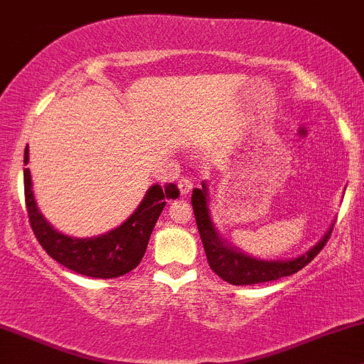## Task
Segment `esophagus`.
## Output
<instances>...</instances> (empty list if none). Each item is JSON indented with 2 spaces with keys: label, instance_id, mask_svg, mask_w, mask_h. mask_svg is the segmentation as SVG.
Masks as SVG:
<instances>
[{
  "label": "esophagus",
  "instance_id": "obj_1",
  "mask_svg": "<svg viewBox=\"0 0 364 364\" xmlns=\"http://www.w3.org/2000/svg\"><path fill=\"white\" fill-rule=\"evenodd\" d=\"M192 186H194V182H192L191 177H181V178H178V189H181L182 196L189 194Z\"/></svg>",
  "mask_w": 364,
  "mask_h": 364
}]
</instances>
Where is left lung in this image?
<instances>
[{
    "mask_svg": "<svg viewBox=\"0 0 364 364\" xmlns=\"http://www.w3.org/2000/svg\"><path fill=\"white\" fill-rule=\"evenodd\" d=\"M192 208H194L197 230H199L200 240H203L210 270L231 285H255L294 275L321 253L326 241L329 240L331 232H333V226H331L319 243L297 258L258 259L232 248L219 236L213 219H210L209 194L205 182H203L200 189L192 191Z\"/></svg>",
    "mask_w": 364,
    "mask_h": 364,
    "instance_id": "obj_1",
    "label": "left lung"
}]
</instances>
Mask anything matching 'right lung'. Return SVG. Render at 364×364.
Returning a JSON list of instances; mask_svg holds the SVG:
<instances>
[{
  "instance_id": "1",
  "label": "right lung",
  "mask_w": 364,
  "mask_h": 364,
  "mask_svg": "<svg viewBox=\"0 0 364 364\" xmlns=\"http://www.w3.org/2000/svg\"><path fill=\"white\" fill-rule=\"evenodd\" d=\"M25 165L28 164V145L25 148ZM25 203L30 226L35 237L48 257L65 268L92 278H116L132 272L145 255L156 219L164 210L167 199H177L175 183L151 186L136 210L121 226L94 237H70L53 230L35 203L31 189L30 168L23 170Z\"/></svg>"
}]
</instances>
